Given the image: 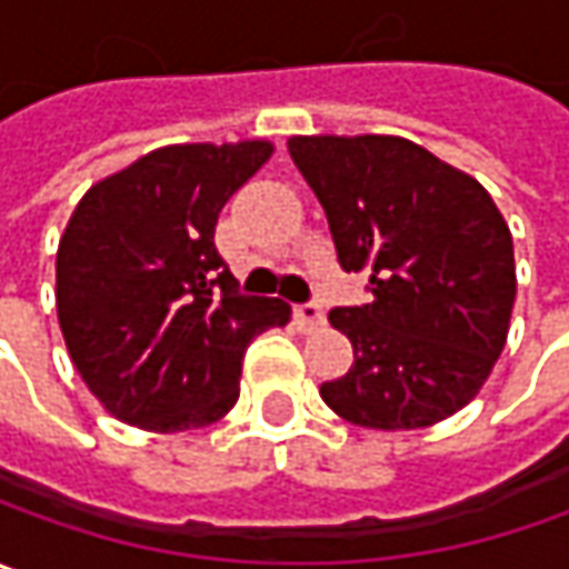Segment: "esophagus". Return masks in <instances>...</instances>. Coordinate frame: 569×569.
Returning a JSON list of instances; mask_svg holds the SVG:
<instances>
[{"label":"esophagus","mask_w":569,"mask_h":569,"mask_svg":"<svg viewBox=\"0 0 569 569\" xmlns=\"http://www.w3.org/2000/svg\"><path fill=\"white\" fill-rule=\"evenodd\" d=\"M296 321L302 323L305 330H311V327H318V323H323V308L318 302L296 305Z\"/></svg>","instance_id":"obj_1"}]
</instances>
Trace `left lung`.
<instances>
[{
	"mask_svg": "<svg viewBox=\"0 0 569 569\" xmlns=\"http://www.w3.org/2000/svg\"><path fill=\"white\" fill-rule=\"evenodd\" d=\"M337 261L371 299L333 308L356 362L321 383L352 425L409 431L453 416L498 362L517 299L513 239L491 194L406 138H289Z\"/></svg>",
	"mask_w": 569,
	"mask_h": 569,
	"instance_id": "left-lung-1",
	"label": "left lung"
}]
</instances>
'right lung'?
Segmentation results:
<instances>
[{
    "instance_id": "1",
    "label": "right lung",
    "mask_w": 569,
    "mask_h": 569,
    "mask_svg": "<svg viewBox=\"0 0 569 569\" xmlns=\"http://www.w3.org/2000/svg\"><path fill=\"white\" fill-rule=\"evenodd\" d=\"M267 141L172 144L90 188L56 254L69 356L116 419L186 431L239 400L248 343L283 327V299L248 296L217 251L223 204L264 167Z\"/></svg>"
}]
</instances>
